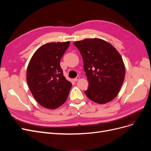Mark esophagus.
Returning <instances> with one entry per match:
<instances>
[{"mask_svg":"<svg viewBox=\"0 0 151 151\" xmlns=\"http://www.w3.org/2000/svg\"><path fill=\"white\" fill-rule=\"evenodd\" d=\"M79 79H80V77H79V76H77V77H76V78L74 79V81H77L79 80Z\"/></svg>","mask_w":151,"mask_h":151,"instance_id":"obj_1","label":"esophagus"}]
</instances>
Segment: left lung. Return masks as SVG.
Masks as SVG:
<instances>
[{"label":"left lung","mask_w":151,"mask_h":151,"mask_svg":"<svg viewBox=\"0 0 151 151\" xmlns=\"http://www.w3.org/2000/svg\"><path fill=\"white\" fill-rule=\"evenodd\" d=\"M74 44L83 58L89 82L86 95L98 104L112 101L120 92L125 76L120 53L112 45L99 38H86Z\"/></svg>","instance_id":"1"}]
</instances>
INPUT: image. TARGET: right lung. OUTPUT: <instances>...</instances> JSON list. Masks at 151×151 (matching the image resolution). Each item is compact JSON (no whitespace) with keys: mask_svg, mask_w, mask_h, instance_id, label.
I'll list each match as a JSON object with an SVG mask.
<instances>
[{"mask_svg":"<svg viewBox=\"0 0 151 151\" xmlns=\"http://www.w3.org/2000/svg\"><path fill=\"white\" fill-rule=\"evenodd\" d=\"M69 45V42L45 44L29 61L27 83L33 97L43 107L56 109L67 99L72 84L63 76L60 61Z\"/></svg>","mask_w":151,"mask_h":151,"instance_id":"right-lung-1","label":"right lung"}]
</instances>
